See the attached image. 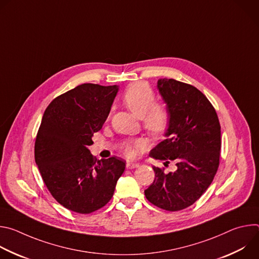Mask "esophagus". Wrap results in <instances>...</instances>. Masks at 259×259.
Returning <instances> with one entry per match:
<instances>
[{"label": "esophagus", "mask_w": 259, "mask_h": 259, "mask_svg": "<svg viewBox=\"0 0 259 259\" xmlns=\"http://www.w3.org/2000/svg\"><path fill=\"white\" fill-rule=\"evenodd\" d=\"M126 167H127V169H134V168L139 167V163H136V162H127V163H126Z\"/></svg>", "instance_id": "esophagus-1"}]
</instances>
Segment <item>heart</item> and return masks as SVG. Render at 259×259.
<instances>
[{
    "label": "heart",
    "instance_id": "heart-1",
    "mask_svg": "<svg viewBox=\"0 0 259 259\" xmlns=\"http://www.w3.org/2000/svg\"><path fill=\"white\" fill-rule=\"evenodd\" d=\"M123 103L135 115L142 120L143 127L153 135L163 134L169 124V115L165 107L156 103V97L149 85L135 83L127 88L123 95ZM140 139H128L121 145V149L127 158H134L143 147Z\"/></svg>",
    "mask_w": 259,
    "mask_h": 259
}]
</instances>
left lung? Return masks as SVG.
Here are the masks:
<instances>
[{"mask_svg": "<svg viewBox=\"0 0 259 259\" xmlns=\"http://www.w3.org/2000/svg\"><path fill=\"white\" fill-rule=\"evenodd\" d=\"M158 90L166 103L169 124L165 139L150 157L173 162V172L153 166L155 180L144 191L155 206L178 211L193 205L209 188L218 166L220 124L214 107L196 87L173 79H159Z\"/></svg>", "mask_w": 259, "mask_h": 259, "instance_id": "8db88e82", "label": "left lung"}]
</instances>
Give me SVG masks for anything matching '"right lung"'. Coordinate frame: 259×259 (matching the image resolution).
<instances>
[{"mask_svg": "<svg viewBox=\"0 0 259 259\" xmlns=\"http://www.w3.org/2000/svg\"><path fill=\"white\" fill-rule=\"evenodd\" d=\"M119 86L82 84L46 108L34 143V160L47 189L66 209L88 214L112 199L126 162L94 161L92 136L102 128Z\"/></svg>", "mask_w": 259, "mask_h": 259, "instance_id": "1", "label": "right lung"}]
</instances>
